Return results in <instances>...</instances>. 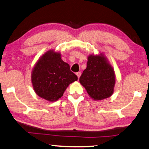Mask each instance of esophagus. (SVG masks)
Instances as JSON below:
<instances>
[{
	"label": "esophagus",
	"instance_id": "esophagus-1",
	"mask_svg": "<svg viewBox=\"0 0 149 149\" xmlns=\"http://www.w3.org/2000/svg\"><path fill=\"white\" fill-rule=\"evenodd\" d=\"M76 74H77V76L78 77V79H79L80 77V75H81V72H77V73H76Z\"/></svg>",
	"mask_w": 149,
	"mask_h": 149
}]
</instances>
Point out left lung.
Masks as SVG:
<instances>
[{
  "label": "left lung",
  "mask_w": 149,
  "mask_h": 149,
  "mask_svg": "<svg viewBox=\"0 0 149 149\" xmlns=\"http://www.w3.org/2000/svg\"><path fill=\"white\" fill-rule=\"evenodd\" d=\"M79 81L92 100L101 101L111 97L114 90L116 75L105 54L88 56L87 67Z\"/></svg>",
  "instance_id": "8db88e82"
}]
</instances>
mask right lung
Masks as SVG:
<instances>
[{
	"instance_id": "obj_1",
	"label": "right lung",
	"mask_w": 149,
	"mask_h": 149,
	"mask_svg": "<svg viewBox=\"0 0 149 149\" xmlns=\"http://www.w3.org/2000/svg\"><path fill=\"white\" fill-rule=\"evenodd\" d=\"M31 82L36 95L53 102L61 98L78 77L63 61L59 52L49 49L39 57L31 72Z\"/></svg>"
}]
</instances>
